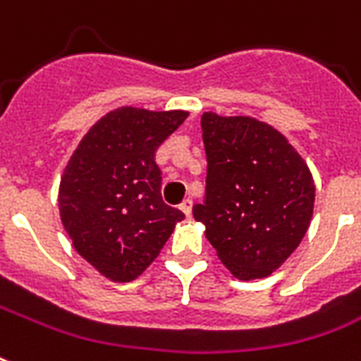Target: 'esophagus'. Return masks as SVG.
<instances>
[{"mask_svg": "<svg viewBox=\"0 0 361 361\" xmlns=\"http://www.w3.org/2000/svg\"><path fill=\"white\" fill-rule=\"evenodd\" d=\"M180 210L183 212V214H185L187 217L191 216V210H192V200H191V199H185V200H183V202H181V204H180Z\"/></svg>", "mask_w": 361, "mask_h": 361, "instance_id": "1", "label": "esophagus"}]
</instances>
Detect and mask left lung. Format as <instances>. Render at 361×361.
Wrapping results in <instances>:
<instances>
[{
    "mask_svg": "<svg viewBox=\"0 0 361 361\" xmlns=\"http://www.w3.org/2000/svg\"><path fill=\"white\" fill-rule=\"evenodd\" d=\"M206 197L192 206L233 276L265 279L276 271L310 225L314 180L307 162L276 128L254 117H200Z\"/></svg>",
    "mask_w": 361,
    "mask_h": 361,
    "instance_id": "left-lung-1",
    "label": "left lung"
}]
</instances>
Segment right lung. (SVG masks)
Returning <instances> with one entry per match:
<instances>
[{
  "instance_id": "obj_1",
  "label": "right lung",
  "mask_w": 361,
  "mask_h": 361,
  "mask_svg": "<svg viewBox=\"0 0 361 361\" xmlns=\"http://www.w3.org/2000/svg\"><path fill=\"white\" fill-rule=\"evenodd\" d=\"M187 115L114 109L85 134L68 161L60 180V219L77 254L106 279H137L185 217L162 200L155 151Z\"/></svg>"
}]
</instances>
